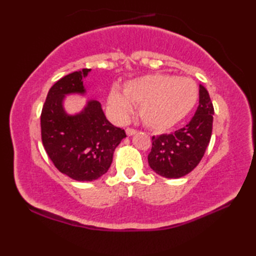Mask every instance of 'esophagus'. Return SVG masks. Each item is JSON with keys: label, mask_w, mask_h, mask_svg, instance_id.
Here are the masks:
<instances>
[{"label": "esophagus", "mask_w": 256, "mask_h": 256, "mask_svg": "<svg viewBox=\"0 0 256 256\" xmlns=\"http://www.w3.org/2000/svg\"><path fill=\"white\" fill-rule=\"evenodd\" d=\"M134 134H136V130L130 128H126V135H128V136H132V135H134Z\"/></svg>", "instance_id": "obj_1"}]
</instances>
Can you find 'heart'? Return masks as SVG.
I'll return each mask as SVG.
<instances>
[{"label":"heart","mask_w":256,"mask_h":256,"mask_svg":"<svg viewBox=\"0 0 256 256\" xmlns=\"http://www.w3.org/2000/svg\"><path fill=\"white\" fill-rule=\"evenodd\" d=\"M123 93L112 89L108 106L120 118H126L133 106H140V118L146 126L164 131L176 125L192 110L198 89L192 79L168 74H148L128 81Z\"/></svg>","instance_id":"heart-1"}]
</instances>
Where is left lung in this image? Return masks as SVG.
Wrapping results in <instances>:
<instances>
[{
  "label": "left lung",
  "instance_id": "1",
  "mask_svg": "<svg viewBox=\"0 0 256 256\" xmlns=\"http://www.w3.org/2000/svg\"><path fill=\"white\" fill-rule=\"evenodd\" d=\"M214 114L208 91L200 84L199 106L186 126L152 138L153 144L148 154L152 170L165 178H180L194 170L209 145Z\"/></svg>",
  "mask_w": 256,
  "mask_h": 256
}]
</instances>
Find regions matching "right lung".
<instances>
[{"instance_id": "obj_1", "label": "right lung", "mask_w": 256, "mask_h": 256, "mask_svg": "<svg viewBox=\"0 0 256 256\" xmlns=\"http://www.w3.org/2000/svg\"><path fill=\"white\" fill-rule=\"evenodd\" d=\"M82 69L59 79L48 91L40 116L42 140L57 170L78 182H92L108 172L113 153L126 138L124 130L108 121L99 101L89 100L79 113L68 114L64 100L86 94Z\"/></svg>"}]
</instances>
